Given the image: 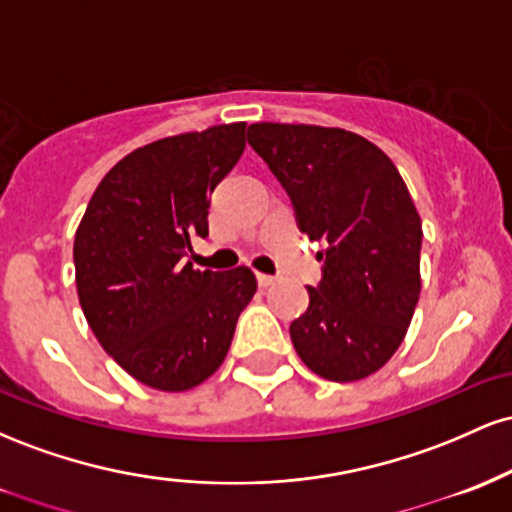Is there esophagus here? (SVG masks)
Listing matches in <instances>:
<instances>
[{
  "label": "esophagus",
  "mask_w": 512,
  "mask_h": 512,
  "mask_svg": "<svg viewBox=\"0 0 512 512\" xmlns=\"http://www.w3.org/2000/svg\"><path fill=\"white\" fill-rule=\"evenodd\" d=\"M274 276L272 274H262V272H257V284L262 286V289H269V286L274 284Z\"/></svg>",
  "instance_id": "34e87169"
}]
</instances>
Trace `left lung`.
Instances as JSON below:
<instances>
[{"label":"left lung","instance_id":"1","mask_svg":"<svg viewBox=\"0 0 512 512\" xmlns=\"http://www.w3.org/2000/svg\"><path fill=\"white\" fill-rule=\"evenodd\" d=\"M248 142L296 209L298 228L322 240V281L291 322V342L313 373L334 383L368 378L402 344L421 293V219L395 163L339 127L257 122Z\"/></svg>","mask_w":512,"mask_h":512}]
</instances>
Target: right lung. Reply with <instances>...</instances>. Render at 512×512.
Here are the masks:
<instances>
[{
  "mask_svg": "<svg viewBox=\"0 0 512 512\" xmlns=\"http://www.w3.org/2000/svg\"><path fill=\"white\" fill-rule=\"evenodd\" d=\"M245 149V122L175 134L108 170L76 228V291L88 327L139 383L185 392L214 375L257 279L182 262L209 233V195Z\"/></svg>",
  "mask_w": 512,
  "mask_h": 512,
  "instance_id": "right-lung-1",
  "label": "right lung"
}]
</instances>
